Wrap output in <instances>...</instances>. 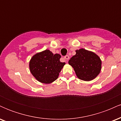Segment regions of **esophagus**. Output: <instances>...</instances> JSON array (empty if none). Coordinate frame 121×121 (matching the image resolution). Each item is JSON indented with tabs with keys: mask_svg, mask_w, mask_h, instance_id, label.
Segmentation results:
<instances>
[{
	"mask_svg": "<svg viewBox=\"0 0 121 121\" xmlns=\"http://www.w3.org/2000/svg\"><path fill=\"white\" fill-rule=\"evenodd\" d=\"M64 59H65V60H66V61H68V60L69 59V56H68V55H66V56H65L64 57Z\"/></svg>",
	"mask_w": 121,
	"mask_h": 121,
	"instance_id": "1",
	"label": "esophagus"
}]
</instances>
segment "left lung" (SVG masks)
<instances>
[{"label": "left lung", "mask_w": 121, "mask_h": 121, "mask_svg": "<svg viewBox=\"0 0 121 121\" xmlns=\"http://www.w3.org/2000/svg\"><path fill=\"white\" fill-rule=\"evenodd\" d=\"M76 52L68 63L73 68L76 76L83 81L93 80L100 73L102 64L100 58L95 53L83 48L76 50Z\"/></svg>", "instance_id": "left-lung-1"}]
</instances>
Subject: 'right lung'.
I'll return each mask as SVG.
<instances>
[{
  "instance_id": "add662e5",
  "label": "right lung",
  "mask_w": 121,
  "mask_h": 121,
  "mask_svg": "<svg viewBox=\"0 0 121 121\" xmlns=\"http://www.w3.org/2000/svg\"><path fill=\"white\" fill-rule=\"evenodd\" d=\"M61 56L46 49L34 55L30 61V70L37 81L50 84L57 80L65 64L60 61Z\"/></svg>"
}]
</instances>
